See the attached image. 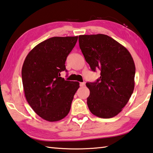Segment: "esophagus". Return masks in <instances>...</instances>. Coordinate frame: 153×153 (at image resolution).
Instances as JSON below:
<instances>
[{"label": "esophagus", "instance_id": "obj_1", "mask_svg": "<svg viewBox=\"0 0 153 153\" xmlns=\"http://www.w3.org/2000/svg\"><path fill=\"white\" fill-rule=\"evenodd\" d=\"M80 86H85V82H80Z\"/></svg>", "mask_w": 153, "mask_h": 153}]
</instances>
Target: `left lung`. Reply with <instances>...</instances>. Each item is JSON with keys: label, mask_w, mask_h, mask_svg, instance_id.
I'll use <instances>...</instances> for the list:
<instances>
[{"label": "left lung", "mask_w": 153, "mask_h": 153, "mask_svg": "<svg viewBox=\"0 0 153 153\" xmlns=\"http://www.w3.org/2000/svg\"><path fill=\"white\" fill-rule=\"evenodd\" d=\"M79 41L91 70L100 71L96 82L86 83L90 90L89 110L98 117H114L121 112L134 91L135 65L131 54L105 34L80 35Z\"/></svg>", "instance_id": "8db88e82"}]
</instances>
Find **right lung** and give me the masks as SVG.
Returning <instances> with one entry per match:
<instances>
[{
  "label": "right lung",
  "instance_id": "1",
  "mask_svg": "<svg viewBox=\"0 0 153 153\" xmlns=\"http://www.w3.org/2000/svg\"><path fill=\"white\" fill-rule=\"evenodd\" d=\"M78 36L52 37L32 49L22 68L26 99L36 113L47 121L67 116L79 82L65 80L60 73Z\"/></svg>",
  "mask_w": 153,
  "mask_h": 153
}]
</instances>
